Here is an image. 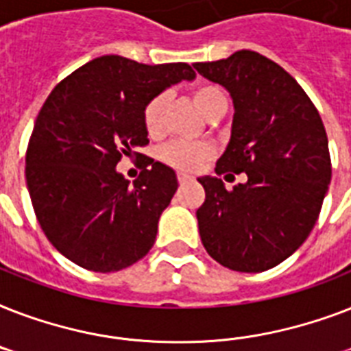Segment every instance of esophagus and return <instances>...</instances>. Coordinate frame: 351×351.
I'll return each instance as SVG.
<instances>
[{
	"mask_svg": "<svg viewBox=\"0 0 351 351\" xmlns=\"http://www.w3.org/2000/svg\"><path fill=\"white\" fill-rule=\"evenodd\" d=\"M193 180L191 175H186V173H178V184L184 186V184H189Z\"/></svg>",
	"mask_w": 351,
	"mask_h": 351,
	"instance_id": "1",
	"label": "esophagus"
}]
</instances>
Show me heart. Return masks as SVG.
<instances>
[{"instance_id": "1", "label": "heart", "mask_w": 351, "mask_h": 351, "mask_svg": "<svg viewBox=\"0 0 351 351\" xmlns=\"http://www.w3.org/2000/svg\"><path fill=\"white\" fill-rule=\"evenodd\" d=\"M193 100L197 107L204 112V117L211 118L215 112H219L226 107L224 93L217 85H198L193 89ZM167 106V93H160L153 96L143 107V125L151 136H158L162 132V121L164 111ZM213 147L208 143H191V142H171L160 149V160L164 164L180 171H197L204 162H208L213 156Z\"/></svg>"}]
</instances>
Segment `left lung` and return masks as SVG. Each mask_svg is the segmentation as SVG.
<instances>
[{"label": "left lung", "instance_id": "left-lung-1", "mask_svg": "<svg viewBox=\"0 0 351 351\" xmlns=\"http://www.w3.org/2000/svg\"><path fill=\"white\" fill-rule=\"evenodd\" d=\"M193 67L233 98L231 138L217 175H247L231 191L217 176L198 178L206 189L197 211L200 239L222 266L266 271L299 250L319 219L332 180L326 129L293 76L258 52Z\"/></svg>", "mask_w": 351, "mask_h": 351}]
</instances>
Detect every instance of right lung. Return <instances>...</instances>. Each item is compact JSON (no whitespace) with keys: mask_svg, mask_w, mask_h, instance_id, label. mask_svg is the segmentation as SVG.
Segmentation results:
<instances>
[{"mask_svg":"<svg viewBox=\"0 0 351 351\" xmlns=\"http://www.w3.org/2000/svg\"><path fill=\"white\" fill-rule=\"evenodd\" d=\"M195 76L187 63L145 65L109 54L52 89L30 134L25 178L41 230L69 261L120 271L153 247L160 215L178 187L175 171L145 158L131 184L117 164L143 156L134 151L149 143L145 104Z\"/></svg>","mask_w":351,"mask_h":351,"instance_id":"1","label":"right lung"}]
</instances>
